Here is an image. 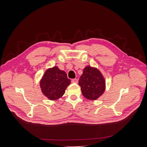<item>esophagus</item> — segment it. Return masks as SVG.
<instances>
[{"mask_svg": "<svg viewBox=\"0 0 147 147\" xmlns=\"http://www.w3.org/2000/svg\"><path fill=\"white\" fill-rule=\"evenodd\" d=\"M71 83H78V80L77 79H74L71 80Z\"/></svg>", "mask_w": 147, "mask_h": 147, "instance_id": "obj_1", "label": "esophagus"}]
</instances>
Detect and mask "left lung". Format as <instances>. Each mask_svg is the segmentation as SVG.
<instances>
[{"label":"left lung","instance_id":"obj_1","mask_svg":"<svg viewBox=\"0 0 147 147\" xmlns=\"http://www.w3.org/2000/svg\"><path fill=\"white\" fill-rule=\"evenodd\" d=\"M79 84L83 95L90 100L97 99L105 89V81L102 74L96 68L90 66L84 68Z\"/></svg>","mask_w":147,"mask_h":147}]
</instances>
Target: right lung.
I'll use <instances>...</instances> for the list:
<instances>
[{"label":"right lung","mask_w":147,"mask_h":147,"mask_svg":"<svg viewBox=\"0 0 147 147\" xmlns=\"http://www.w3.org/2000/svg\"><path fill=\"white\" fill-rule=\"evenodd\" d=\"M70 83L64 71L58 67H53L45 71L40 82V86L45 96L50 100H56L64 94Z\"/></svg>","instance_id":"right-lung-1"}]
</instances>
